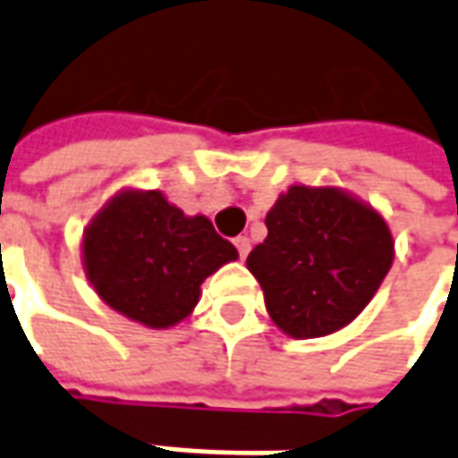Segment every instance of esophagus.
I'll return each instance as SVG.
<instances>
[{"instance_id": "esophagus-1", "label": "esophagus", "mask_w": 458, "mask_h": 458, "mask_svg": "<svg viewBox=\"0 0 458 458\" xmlns=\"http://www.w3.org/2000/svg\"><path fill=\"white\" fill-rule=\"evenodd\" d=\"M235 248H238V256L245 259V256H248V250H250V241H248L245 235H238V238H235Z\"/></svg>"}]
</instances>
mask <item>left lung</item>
<instances>
[{"instance_id": "8db88e82", "label": "left lung", "mask_w": 458, "mask_h": 458, "mask_svg": "<svg viewBox=\"0 0 458 458\" xmlns=\"http://www.w3.org/2000/svg\"><path fill=\"white\" fill-rule=\"evenodd\" d=\"M266 228L245 266L274 324L293 339L347 327L393 266L383 215L337 187L293 184L268 210Z\"/></svg>"}]
</instances>
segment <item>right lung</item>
<instances>
[{
	"label": "right lung",
	"mask_w": 458,
	"mask_h": 458,
	"mask_svg": "<svg viewBox=\"0 0 458 458\" xmlns=\"http://www.w3.org/2000/svg\"><path fill=\"white\" fill-rule=\"evenodd\" d=\"M235 259V245L205 215H184L159 190H123L83 230V266L96 293L151 329L190 317L202 281Z\"/></svg>",
	"instance_id": "add662e5"
}]
</instances>
